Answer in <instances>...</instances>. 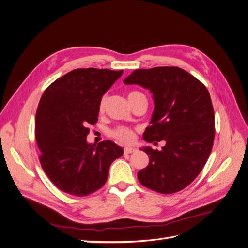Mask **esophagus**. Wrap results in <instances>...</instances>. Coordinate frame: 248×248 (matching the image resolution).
<instances>
[{
    "instance_id": "34e87169",
    "label": "esophagus",
    "mask_w": 248,
    "mask_h": 248,
    "mask_svg": "<svg viewBox=\"0 0 248 248\" xmlns=\"http://www.w3.org/2000/svg\"><path fill=\"white\" fill-rule=\"evenodd\" d=\"M137 150L136 148H132V147H126L124 148V154H130V153H133L136 152Z\"/></svg>"
}]
</instances>
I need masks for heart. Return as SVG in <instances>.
Wrapping results in <instances>:
<instances>
[{
  "mask_svg": "<svg viewBox=\"0 0 248 248\" xmlns=\"http://www.w3.org/2000/svg\"><path fill=\"white\" fill-rule=\"evenodd\" d=\"M142 95L141 93L138 92V91H131L128 93V100H131L132 98L137 96ZM106 96L102 97L100 103H99V111H102L104 109V106H106ZM111 137L116 139L117 140H119L122 144H130L134 140V138H136V134H134V131L128 127H124V126H120L117 127L116 129H114L111 131Z\"/></svg>",
  "mask_w": 248,
  "mask_h": 248,
  "instance_id": "heart-1",
  "label": "heart"
}]
</instances>
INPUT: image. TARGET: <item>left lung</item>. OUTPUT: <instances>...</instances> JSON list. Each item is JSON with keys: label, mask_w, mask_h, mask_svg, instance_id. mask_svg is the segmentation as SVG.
Listing matches in <instances>:
<instances>
[{"label": "left lung", "mask_w": 248, "mask_h": 248, "mask_svg": "<svg viewBox=\"0 0 248 248\" xmlns=\"http://www.w3.org/2000/svg\"><path fill=\"white\" fill-rule=\"evenodd\" d=\"M153 94L152 125L144 140L166 141L161 151L142 148L148 167L138 172L147 188L169 194L184 189L198 177L211 153L215 136L214 109L205 85L179 67L137 69L124 79Z\"/></svg>", "instance_id": "left-lung-1"}]
</instances>
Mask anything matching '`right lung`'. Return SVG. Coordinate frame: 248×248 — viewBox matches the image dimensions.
<instances>
[{
  "instance_id": "add662e5",
  "label": "right lung",
  "mask_w": 248,
  "mask_h": 248,
  "mask_svg": "<svg viewBox=\"0 0 248 248\" xmlns=\"http://www.w3.org/2000/svg\"><path fill=\"white\" fill-rule=\"evenodd\" d=\"M123 70L78 68L44 91L36 111L35 138L41 167L60 190L89 196L104 185L110 164L123 149L110 140L87 142L89 125L98 121L99 103Z\"/></svg>"
}]
</instances>
